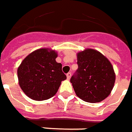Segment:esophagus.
Segmentation results:
<instances>
[{
    "label": "esophagus",
    "mask_w": 132,
    "mask_h": 132,
    "mask_svg": "<svg viewBox=\"0 0 132 132\" xmlns=\"http://www.w3.org/2000/svg\"><path fill=\"white\" fill-rule=\"evenodd\" d=\"M71 75H72V74H71V72H68V73L67 74V78H68V79H70Z\"/></svg>",
    "instance_id": "esophagus-1"
}]
</instances>
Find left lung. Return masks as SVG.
Wrapping results in <instances>:
<instances>
[{
    "label": "left lung",
    "mask_w": 132,
    "mask_h": 132,
    "mask_svg": "<svg viewBox=\"0 0 132 132\" xmlns=\"http://www.w3.org/2000/svg\"><path fill=\"white\" fill-rule=\"evenodd\" d=\"M78 69L70 82L77 96L95 103L106 98L115 82V73L109 60L97 50L86 49L77 54Z\"/></svg>",
    "instance_id": "1"
}]
</instances>
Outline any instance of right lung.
<instances>
[{
    "label": "right lung",
    "mask_w": 132,
    "mask_h": 132,
    "mask_svg": "<svg viewBox=\"0 0 132 132\" xmlns=\"http://www.w3.org/2000/svg\"><path fill=\"white\" fill-rule=\"evenodd\" d=\"M57 53L48 48L36 50L23 60L18 68L20 88L32 100H48L57 93L62 81L67 79Z\"/></svg>",
    "instance_id": "1"
}]
</instances>
